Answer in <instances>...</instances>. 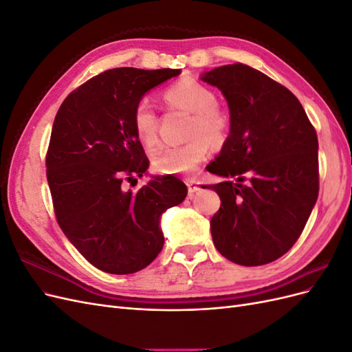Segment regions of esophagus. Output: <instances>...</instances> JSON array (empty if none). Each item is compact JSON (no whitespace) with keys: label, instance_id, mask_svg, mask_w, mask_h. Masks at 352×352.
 <instances>
[{"label":"esophagus","instance_id":"1","mask_svg":"<svg viewBox=\"0 0 352 352\" xmlns=\"http://www.w3.org/2000/svg\"><path fill=\"white\" fill-rule=\"evenodd\" d=\"M186 186H188L189 198H192L197 190H199V185H198V182H195L194 179H186Z\"/></svg>","mask_w":352,"mask_h":352}]
</instances>
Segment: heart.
<instances>
[{
	"instance_id": "obj_1",
	"label": "heart",
	"mask_w": 352,
	"mask_h": 352,
	"mask_svg": "<svg viewBox=\"0 0 352 352\" xmlns=\"http://www.w3.org/2000/svg\"><path fill=\"white\" fill-rule=\"evenodd\" d=\"M164 101L168 107L192 113L189 122L188 138L184 145L167 148L153 162L160 175H189L210 154V144L220 146L226 142L232 120L229 113L217 104V95L192 78L175 82L164 91ZM132 124L135 135L145 148H153L158 142V117L150 101L141 100L135 105Z\"/></svg>"
}]
</instances>
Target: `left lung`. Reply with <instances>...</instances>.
Returning <instances> with one entry per match:
<instances>
[{
  "instance_id": "obj_1",
  "label": "left lung",
  "mask_w": 352,
  "mask_h": 352,
  "mask_svg": "<svg viewBox=\"0 0 352 352\" xmlns=\"http://www.w3.org/2000/svg\"><path fill=\"white\" fill-rule=\"evenodd\" d=\"M228 100L230 135L207 168L221 199L211 217L217 251L241 265L280 258L302 233L318 197V141L295 95L242 63L202 74ZM247 182V184H243Z\"/></svg>"
}]
</instances>
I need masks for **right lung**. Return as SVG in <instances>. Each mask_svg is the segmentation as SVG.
Instances as JSON below:
<instances>
[{
	"label": "right lung",
	"instance_id": "add662e5",
	"mask_svg": "<svg viewBox=\"0 0 352 352\" xmlns=\"http://www.w3.org/2000/svg\"><path fill=\"white\" fill-rule=\"evenodd\" d=\"M179 73L105 70L72 91L56 114L45 157L56 219L74 248L105 273L131 274L151 264L164 245L160 216L188 194L172 176L126 188L150 164L133 131L135 105Z\"/></svg>",
	"mask_w": 352,
	"mask_h": 352
}]
</instances>
